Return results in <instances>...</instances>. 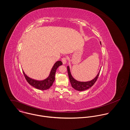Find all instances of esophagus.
Wrapping results in <instances>:
<instances>
[{
    "label": "esophagus",
    "mask_w": 130,
    "mask_h": 130,
    "mask_svg": "<svg viewBox=\"0 0 130 130\" xmlns=\"http://www.w3.org/2000/svg\"><path fill=\"white\" fill-rule=\"evenodd\" d=\"M61 61H62L63 64H66L67 62V59L66 57H63L61 58Z\"/></svg>",
    "instance_id": "34e87169"
}]
</instances>
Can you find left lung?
Returning a JSON list of instances; mask_svg holds the SVG:
<instances>
[{
  "label": "left lung",
  "mask_w": 130,
  "mask_h": 130,
  "mask_svg": "<svg viewBox=\"0 0 130 130\" xmlns=\"http://www.w3.org/2000/svg\"><path fill=\"white\" fill-rule=\"evenodd\" d=\"M100 43L101 44V42H100ZM67 69H68V73L69 74V79H70V82H71L72 87L75 90H77L78 91H85V90H86L90 88L91 87H92L94 85V84L95 83V82L96 81V80L98 78L99 75L100 74V72L101 71L100 70L99 71L98 74H97V75L92 80H91L90 81L86 82H79V81L76 80L72 76L71 73V72H70L69 66L67 67Z\"/></svg>",
  "instance_id": "8db88e82"
}]
</instances>
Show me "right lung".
Listing matches in <instances>:
<instances>
[{"mask_svg":"<svg viewBox=\"0 0 130 130\" xmlns=\"http://www.w3.org/2000/svg\"><path fill=\"white\" fill-rule=\"evenodd\" d=\"M62 64V62L61 61L59 60L56 61L53 66L48 77L42 80H37L32 79L25 74L23 71V73L26 80L31 86L38 90H46L48 89L53 85L55 80V74L56 69L59 66Z\"/></svg>","mask_w":130,"mask_h":130,"instance_id":"obj_1","label":"right lung"}]
</instances>
